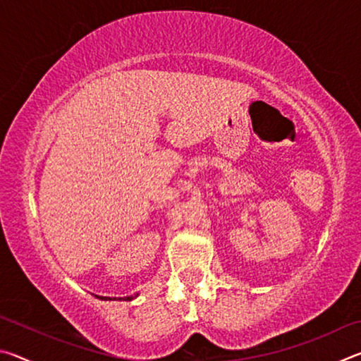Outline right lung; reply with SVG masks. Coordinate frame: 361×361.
Returning a JSON list of instances; mask_svg holds the SVG:
<instances>
[{
    "mask_svg": "<svg viewBox=\"0 0 361 361\" xmlns=\"http://www.w3.org/2000/svg\"><path fill=\"white\" fill-rule=\"evenodd\" d=\"M95 298H99V299H103V301H108V299H109V301H111V298H106V296H99V295H94ZM138 296V293H137V295L135 296H126V298H113V299H119V301H121V299H124V301H132V299L133 298H137Z\"/></svg>",
    "mask_w": 361,
    "mask_h": 361,
    "instance_id": "add662e5",
    "label": "right lung"
}]
</instances>
